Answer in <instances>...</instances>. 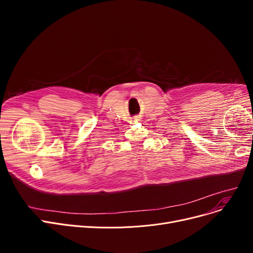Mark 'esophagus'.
<instances>
[{"label":"esophagus","instance_id":"obj_1","mask_svg":"<svg viewBox=\"0 0 253 253\" xmlns=\"http://www.w3.org/2000/svg\"><path fill=\"white\" fill-rule=\"evenodd\" d=\"M134 120H135V122H137V121H138V119H137V118H135Z\"/></svg>","mask_w":253,"mask_h":253}]
</instances>
